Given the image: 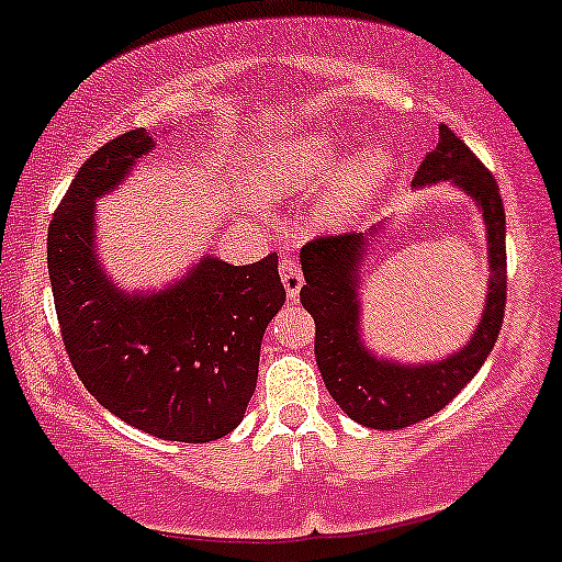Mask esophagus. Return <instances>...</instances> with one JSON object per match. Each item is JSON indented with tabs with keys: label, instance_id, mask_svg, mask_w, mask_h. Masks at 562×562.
Listing matches in <instances>:
<instances>
[{
	"label": "esophagus",
	"instance_id": "obj_1",
	"mask_svg": "<svg viewBox=\"0 0 562 562\" xmlns=\"http://www.w3.org/2000/svg\"><path fill=\"white\" fill-rule=\"evenodd\" d=\"M280 277H282V285H285L288 299L290 301L299 299L301 285H303V272H301V263L295 256H288V259L280 263Z\"/></svg>",
	"mask_w": 562,
	"mask_h": 562
}]
</instances>
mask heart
Wrapping results in <instances>:
<instances>
[{
  "mask_svg": "<svg viewBox=\"0 0 562 562\" xmlns=\"http://www.w3.org/2000/svg\"><path fill=\"white\" fill-rule=\"evenodd\" d=\"M337 148L333 138L308 135L293 144L272 146L263 161V180L277 188H308L316 186L335 170ZM392 172V154L387 148L371 146L358 151L346 170L335 180L333 191L322 199V222H346L384 186Z\"/></svg>",
  "mask_w": 562,
  "mask_h": 562,
  "instance_id": "heart-1",
  "label": "heart"
}]
</instances>
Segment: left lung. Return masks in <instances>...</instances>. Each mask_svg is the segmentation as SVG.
<instances>
[{"label":"left lung","mask_w":562,"mask_h":562,"mask_svg":"<svg viewBox=\"0 0 562 562\" xmlns=\"http://www.w3.org/2000/svg\"><path fill=\"white\" fill-rule=\"evenodd\" d=\"M450 180L482 209L490 259V293L476 333L465 346L442 361L395 363L376 358L361 342V301L358 272L367 251V235H319L301 248L306 285L303 308L314 316V353L329 395L353 422L371 429H403L442 411L476 376L495 348L508 299V261H505V209L497 180L474 157L450 127L439 125V138L418 165L414 186ZM376 227L371 229L374 238Z\"/></svg>","instance_id":"left-lung-1"}]
</instances>
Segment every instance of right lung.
<instances>
[{
    "mask_svg": "<svg viewBox=\"0 0 562 562\" xmlns=\"http://www.w3.org/2000/svg\"><path fill=\"white\" fill-rule=\"evenodd\" d=\"M154 148L144 127L83 161L52 216L46 263L72 369L110 414L170 442H212L243 422L261 337L285 303L277 254L233 263L204 256L159 293H123L97 256V199Z\"/></svg>",
    "mask_w": 562,
    "mask_h": 562,
    "instance_id": "right-lung-1",
    "label": "right lung"
}]
</instances>
